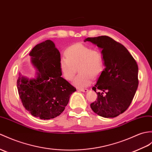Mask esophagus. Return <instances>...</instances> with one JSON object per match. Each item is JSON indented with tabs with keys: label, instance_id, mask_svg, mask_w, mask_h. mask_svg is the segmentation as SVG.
Listing matches in <instances>:
<instances>
[{
	"label": "esophagus",
	"instance_id": "34e87169",
	"mask_svg": "<svg viewBox=\"0 0 152 152\" xmlns=\"http://www.w3.org/2000/svg\"><path fill=\"white\" fill-rule=\"evenodd\" d=\"M77 90L80 91H82V92H85V93L88 92V91H89L87 89H78Z\"/></svg>",
	"mask_w": 152,
	"mask_h": 152
}]
</instances>
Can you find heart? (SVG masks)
Segmentation results:
<instances>
[{
    "mask_svg": "<svg viewBox=\"0 0 152 152\" xmlns=\"http://www.w3.org/2000/svg\"><path fill=\"white\" fill-rule=\"evenodd\" d=\"M77 67L80 74L74 80V85L78 88L89 86L93 77L99 76L104 69L103 53L83 43L70 46L66 49L65 56L59 59L60 72L65 80L71 81Z\"/></svg>",
    "mask_w": 152,
    "mask_h": 152,
    "instance_id": "heart-1",
    "label": "heart"
}]
</instances>
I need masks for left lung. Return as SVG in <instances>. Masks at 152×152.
<instances>
[{
	"mask_svg": "<svg viewBox=\"0 0 152 152\" xmlns=\"http://www.w3.org/2000/svg\"><path fill=\"white\" fill-rule=\"evenodd\" d=\"M86 41L102 48L105 66L92 88L102 93H97V100L91 107L102 117H116L129 107L135 96L139 85L138 65L124 46L110 37H87Z\"/></svg>",
	"mask_w": 152,
	"mask_h": 152,
	"instance_id": "obj_1",
	"label": "left lung"
}]
</instances>
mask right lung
I'll return each mask as SVG.
<instances>
[{"instance_id":"1","label":"right lung","mask_w":152,"mask_h":152,"mask_svg":"<svg viewBox=\"0 0 152 152\" xmlns=\"http://www.w3.org/2000/svg\"><path fill=\"white\" fill-rule=\"evenodd\" d=\"M29 55L39 73L36 79L30 80L20 75L17 87L21 102L33 116L44 120L54 118L64 111L76 89L61 77L60 53L52 41L37 44Z\"/></svg>"}]
</instances>
